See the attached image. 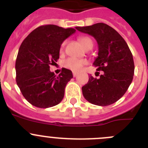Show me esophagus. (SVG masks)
Here are the masks:
<instances>
[{
    "instance_id": "obj_1",
    "label": "esophagus",
    "mask_w": 148,
    "mask_h": 148,
    "mask_svg": "<svg viewBox=\"0 0 148 148\" xmlns=\"http://www.w3.org/2000/svg\"><path fill=\"white\" fill-rule=\"evenodd\" d=\"M73 77H76L77 75H78V73H76V72H73Z\"/></svg>"
}]
</instances>
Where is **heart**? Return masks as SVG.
<instances>
[{
    "instance_id": "1",
    "label": "heart",
    "mask_w": 148,
    "mask_h": 148,
    "mask_svg": "<svg viewBox=\"0 0 148 148\" xmlns=\"http://www.w3.org/2000/svg\"><path fill=\"white\" fill-rule=\"evenodd\" d=\"M78 40L81 43L84 47L87 49L90 46H92V40L89 37L87 36H81L78 38ZM66 41H64L61 44V49L64 47ZM87 64V61L86 59H78V58H69L67 59L64 60L63 62V65L67 69L73 70L74 72L79 71L82 68L84 65H85Z\"/></svg>"
}]
</instances>
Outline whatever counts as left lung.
I'll return each instance as SVG.
<instances>
[{
  "label": "left lung",
  "instance_id": "8db88e82",
  "mask_svg": "<svg viewBox=\"0 0 148 148\" xmlns=\"http://www.w3.org/2000/svg\"><path fill=\"white\" fill-rule=\"evenodd\" d=\"M75 29L96 40L99 53L93 65L104 72L99 78L90 75L87 84L82 87L84 97L95 105H110L122 97L133 81V55L119 32L106 23Z\"/></svg>",
  "mask_w": 148,
  "mask_h": 148
}]
</instances>
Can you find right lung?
Segmentation results:
<instances>
[{
  "label": "right lung",
  "mask_w": 148,
  "mask_h": 148,
  "mask_svg": "<svg viewBox=\"0 0 148 148\" xmlns=\"http://www.w3.org/2000/svg\"><path fill=\"white\" fill-rule=\"evenodd\" d=\"M75 31L53 24L40 26L22 42L15 62L16 82L23 97L33 106L48 108L62 101L73 73L63 68L56 76L49 65L59 58L61 44Z\"/></svg>",
  "instance_id": "obj_1"
}]
</instances>
